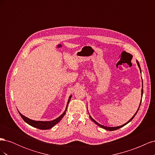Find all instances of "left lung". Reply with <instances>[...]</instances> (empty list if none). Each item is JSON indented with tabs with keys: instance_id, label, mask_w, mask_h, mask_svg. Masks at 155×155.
Wrapping results in <instances>:
<instances>
[{
	"instance_id": "left-lung-1",
	"label": "left lung",
	"mask_w": 155,
	"mask_h": 155,
	"mask_svg": "<svg viewBox=\"0 0 155 155\" xmlns=\"http://www.w3.org/2000/svg\"><path fill=\"white\" fill-rule=\"evenodd\" d=\"M137 64H138V67H139V68H140V72H141V69H140V64H139V63H138V61H137ZM143 95V82H142V96ZM141 102H142V99H141V101H140V105H141ZM140 106H139V107H138V109L137 110V112H136V113L134 114V115L132 117V118H131L127 122L126 124H124V125H120V126H118V127H105V126H104V125H100V124H98V123H97L96 121L94 120L92 118H91V117L90 116V118H91V119L94 121V122L96 124H97L98 126H100V127H101V128H103V129H106V130H117V129H120V128H121V127H122L123 126H124V125H125L126 124H127L128 123H129L130 121L132 120L133 118H134V117L136 116V114H137V113L138 112V110H139V108H140Z\"/></svg>"
}]
</instances>
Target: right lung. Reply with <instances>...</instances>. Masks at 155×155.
<instances>
[{
	"mask_svg": "<svg viewBox=\"0 0 155 155\" xmlns=\"http://www.w3.org/2000/svg\"><path fill=\"white\" fill-rule=\"evenodd\" d=\"M71 97H72V96H70L69 97L67 106L70 101V99H71ZM66 111H67V109L65 110V111L63 112V114H61L59 117H58V118H56L55 120H54L53 121H41L32 120L28 118L27 117L23 116L22 114L20 113L19 112H18V113H19L20 116H21V118L23 119V120H24L25 122H26L28 124H29L30 125H31L32 127H36L37 129L45 130V129H49L51 127H53L55 124H57L58 122H59V121L63 118V117L64 116L65 113H66Z\"/></svg>",
	"mask_w": 155,
	"mask_h": 155,
	"instance_id": "add662e5",
	"label": "right lung"
}]
</instances>
